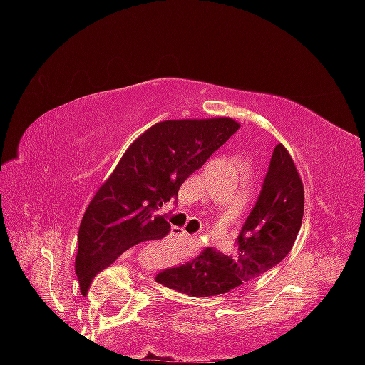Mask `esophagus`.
<instances>
[{"mask_svg": "<svg viewBox=\"0 0 365 365\" xmlns=\"http://www.w3.org/2000/svg\"><path fill=\"white\" fill-rule=\"evenodd\" d=\"M171 237L178 238V240H183V238L188 237V233L183 228H180V226H173V228H171Z\"/></svg>", "mask_w": 365, "mask_h": 365, "instance_id": "esophagus-1", "label": "esophagus"}]
</instances>
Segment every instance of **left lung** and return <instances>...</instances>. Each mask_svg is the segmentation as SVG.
Listing matches in <instances>:
<instances>
[{
  "mask_svg": "<svg viewBox=\"0 0 365 365\" xmlns=\"http://www.w3.org/2000/svg\"><path fill=\"white\" fill-rule=\"evenodd\" d=\"M304 217V183L283 144L273 150L261 195L237 238L235 252L204 249L197 257L156 274V282L190 297L221 295L282 262Z\"/></svg>",
  "mask_w": 365,
  "mask_h": 365,
  "instance_id": "1",
  "label": "left lung"
}]
</instances>
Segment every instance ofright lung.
<instances>
[{
    "label": "right lung",
    "instance_id": "obj_1",
    "mask_svg": "<svg viewBox=\"0 0 365 365\" xmlns=\"http://www.w3.org/2000/svg\"><path fill=\"white\" fill-rule=\"evenodd\" d=\"M238 128L240 123L226 116L166 120L130 144L82 217L75 257L82 287L130 247L168 235L171 226L158 209Z\"/></svg>",
    "mask_w": 365,
    "mask_h": 365
}]
</instances>
